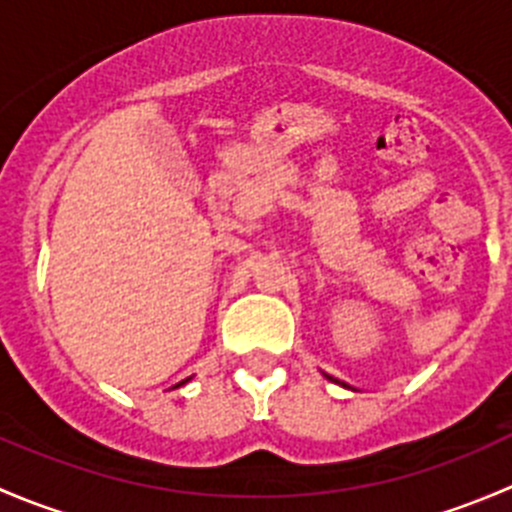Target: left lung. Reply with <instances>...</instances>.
Wrapping results in <instances>:
<instances>
[{
	"instance_id": "1",
	"label": "left lung",
	"mask_w": 512,
	"mask_h": 512,
	"mask_svg": "<svg viewBox=\"0 0 512 512\" xmlns=\"http://www.w3.org/2000/svg\"><path fill=\"white\" fill-rule=\"evenodd\" d=\"M329 381H337V379H332V376H329ZM337 384H342V386H347V384H344V381H337Z\"/></svg>"
}]
</instances>
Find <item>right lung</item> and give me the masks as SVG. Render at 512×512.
<instances>
[{
	"mask_svg": "<svg viewBox=\"0 0 512 512\" xmlns=\"http://www.w3.org/2000/svg\"><path fill=\"white\" fill-rule=\"evenodd\" d=\"M185 381H188V379H185ZM185 381H180V384H185ZM180 384H178V386H180Z\"/></svg>",
	"mask_w": 512,
	"mask_h": 512,
	"instance_id": "1",
	"label": "right lung"
}]
</instances>
